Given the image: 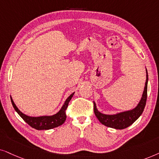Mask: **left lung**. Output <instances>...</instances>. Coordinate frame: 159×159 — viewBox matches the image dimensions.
<instances>
[{
    "label": "left lung",
    "instance_id": "8db88e82",
    "mask_svg": "<svg viewBox=\"0 0 159 159\" xmlns=\"http://www.w3.org/2000/svg\"><path fill=\"white\" fill-rule=\"evenodd\" d=\"M146 73H147L146 82L143 96H142L141 100L139 101V104L135 108L131 110V111L116 114V115H105V114L101 113L100 112L97 111L96 105L94 103V114L101 124L107 127L116 129H124L132 125L133 123L141 116L145 107L146 100H147L148 81L147 70H146Z\"/></svg>",
    "mask_w": 159,
    "mask_h": 159
}]
</instances>
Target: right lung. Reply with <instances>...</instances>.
<instances>
[{"instance_id":"1","label":"right lung","mask_w":159,"mask_h":159,"mask_svg":"<svg viewBox=\"0 0 159 159\" xmlns=\"http://www.w3.org/2000/svg\"><path fill=\"white\" fill-rule=\"evenodd\" d=\"M73 94L74 93L70 95L68 98L65 101V104L63 105L62 108H61L60 111L57 113L50 116H40V117H31V116H28L22 113L17 108V107L14 104L11 97V101L12 105H13L14 110L17 112V113L21 116V118L27 124H29L31 127L37 130H47L57 127V126H61L62 124H64L65 120H66L67 107L68 106L69 102L70 101Z\"/></svg>"}]
</instances>
